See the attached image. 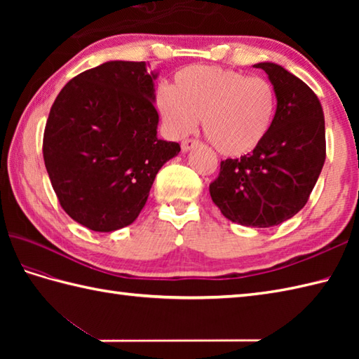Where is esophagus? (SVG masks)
Listing matches in <instances>:
<instances>
[{"label": "esophagus", "mask_w": 359, "mask_h": 359, "mask_svg": "<svg viewBox=\"0 0 359 359\" xmlns=\"http://www.w3.org/2000/svg\"><path fill=\"white\" fill-rule=\"evenodd\" d=\"M197 143H199V140H196V139H185L184 142H182V151L187 152V151L191 149L193 147H196Z\"/></svg>", "instance_id": "1"}]
</instances>
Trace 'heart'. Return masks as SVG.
<instances>
[{
    "label": "heart",
    "instance_id": "heart-1",
    "mask_svg": "<svg viewBox=\"0 0 359 359\" xmlns=\"http://www.w3.org/2000/svg\"><path fill=\"white\" fill-rule=\"evenodd\" d=\"M156 106L171 135L191 133L202 118L212 147L224 156L241 157L269 135L278 100L266 79L217 66H189L175 74L172 89L157 90Z\"/></svg>",
    "mask_w": 359,
    "mask_h": 359
}]
</instances>
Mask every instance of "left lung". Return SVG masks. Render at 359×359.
<instances>
[{"label":"left lung","mask_w":359,"mask_h":359,"mask_svg":"<svg viewBox=\"0 0 359 359\" xmlns=\"http://www.w3.org/2000/svg\"><path fill=\"white\" fill-rule=\"evenodd\" d=\"M255 66L266 72L276 93L273 126L253 152L220 162L210 194L231 222L266 228L307 203L325 162V123L321 103L306 83L279 65Z\"/></svg>","instance_id":"obj_1"}]
</instances>
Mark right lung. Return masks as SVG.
Listing matches in <instances>:
<instances>
[{
  "mask_svg": "<svg viewBox=\"0 0 359 359\" xmlns=\"http://www.w3.org/2000/svg\"><path fill=\"white\" fill-rule=\"evenodd\" d=\"M156 74L144 62H108L60 90L43 135L53 191L75 222L93 231L131 225L156 174L180 144L157 139Z\"/></svg>",
  "mask_w": 359,
  "mask_h": 359,
  "instance_id": "right-lung-1",
  "label": "right lung"
}]
</instances>
